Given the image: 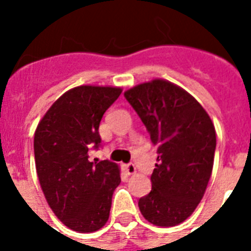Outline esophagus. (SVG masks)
I'll return each instance as SVG.
<instances>
[{"label":"esophagus","instance_id":"34e87169","mask_svg":"<svg viewBox=\"0 0 251 251\" xmlns=\"http://www.w3.org/2000/svg\"><path fill=\"white\" fill-rule=\"evenodd\" d=\"M125 168L126 172H127V175H135V173H137V167L134 164H131V163H130V164H126Z\"/></svg>","mask_w":251,"mask_h":251}]
</instances>
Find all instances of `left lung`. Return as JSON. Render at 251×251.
Wrapping results in <instances>:
<instances>
[{"mask_svg":"<svg viewBox=\"0 0 251 251\" xmlns=\"http://www.w3.org/2000/svg\"><path fill=\"white\" fill-rule=\"evenodd\" d=\"M156 147L152 190L139 199L143 218L153 226H175L198 207L214 167V122L182 87L155 79L125 91Z\"/></svg>","mask_w":251,"mask_h":251,"instance_id":"obj_1","label":"left lung"}]
</instances>
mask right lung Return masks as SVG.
<instances>
[{
  "instance_id": "right-lung-1",
  "label": "right lung",
  "mask_w": 251,
  "mask_h": 251,
  "mask_svg": "<svg viewBox=\"0 0 251 251\" xmlns=\"http://www.w3.org/2000/svg\"><path fill=\"white\" fill-rule=\"evenodd\" d=\"M121 87L83 86L66 91L41 118L33 137L41 190L57 218L79 233L96 232L109 219L112 195L121 182L116 163L88 160L100 143L102 114Z\"/></svg>"
}]
</instances>
